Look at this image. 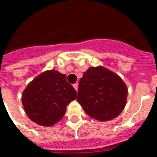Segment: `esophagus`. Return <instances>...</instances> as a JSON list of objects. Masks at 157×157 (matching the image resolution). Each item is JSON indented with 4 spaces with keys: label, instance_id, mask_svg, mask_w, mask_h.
<instances>
[{
    "label": "esophagus",
    "instance_id": "34e87169",
    "mask_svg": "<svg viewBox=\"0 0 157 157\" xmlns=\"http://www.w3.org/2000/svg\"><path fill=\"white\" fill-rule=\"evenodd\" d=\"M73 87H74V89H75V90H76L77 91V90H78V84H77V83L74 84Z\"/></svg>",
    "mask_w": 157,
    "mask_h": 157
}]
</instances>
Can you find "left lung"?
Instances as JSON below:
<instances>
[{
	"label": "left lung",
	"mask_w": 157,
	"mask_h": 157,
	"mask_svg": "<svg viewBox=\"0 0 157 157\" xmlns=\"http://www.w3.org/2000/svg\"><path fill=\"white\" fill-rule=\"evenodd\" d=\"M126 85L103 66L90 67L79 81L77 102L90 117L107 121L119 116L127 101Z\"/></svg>",
	"instance_id": "obj_1"
}]
</instances>
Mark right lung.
I'll list each match as a JSON object with an SVG mask.
<instances>
[{
  "label": "right lung",
  "instance_id": "right-lung-1",
  "mask_svg": "<svg viewBox=\"0 0 157 157\" xmlns=\"http://www.w3.org/2000/svg\"><path fill=\"white\" fill-rule=\"evenodd\" d=\"M77 93L67 76L55 70L45 71L28 84L22 103L29 119L41 126H53L63 117L67 106Z\"/></svg>",
  "mask_w": 157,
  "mask_h": 157
}]
</instances>
